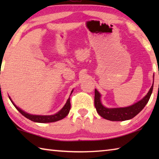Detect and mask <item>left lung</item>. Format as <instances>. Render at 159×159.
Listing matches in <instances>:
<instances>
[{
	"instance_id": "obj_1",
	"label": "left lung",
	"mask_w": 159,
	"mask_h": 159,
	"mask_svg": "<svg viewBox=\"0 0 159 159\" xmlns=\"http://www.w3.org/2000/svg\"><path fill=\"white\" fill-rule=\"evenodd\" d=\"M153 86H154V84L152 85L147 95L143 99L137 102V103L134 104L133 105L128 107H123V108L113 109L106 108V107L102 105L100 101V94L95 89V107L97 111L102 118L111 120V121H123V120L131 119V118L135 116L136 115H138L144 109V107L146 106L152 93Z\"/></svg>"
}]
</instances>
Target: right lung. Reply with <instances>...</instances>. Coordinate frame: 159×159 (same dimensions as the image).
I'll list each match as a JSON object with an SVG mask.
<instances>
[{"label": "right lung", "mask_w": 159, "mask_h": 159, "mask_svg": "<svg viewBox=\"0 0 159 159\" xmlns=\"http://www.w3.org/2000/svg\"><path fill=\"white\" fill-rule=\"evenodd\" d=\"M72 93H73V90L71 91V95L72 94ZM71 95H70V96H71ZM9 98L10 99V101L12 102V103L13 104V105L15 107V108L17 109L18 111L24 116H25L26 118H28V119L32 120V121L37 122V123H51V122H55L61 119H63V118H65L67 116V114H69L70 109H71V103H70V98H69L68 99H67V102L65 105H64L63 108L61 109L60 111L57 112V114L51 115V116L31 115V114H27V113H26L24 111H22L21 109H20V108H18V107L16 106L14 103H13L12 99H10V97Z\"/></svg>", "instance_id": "obj_1"}]
</instances>
